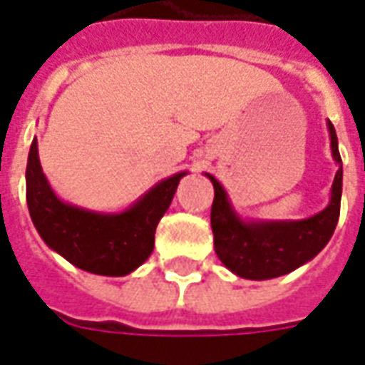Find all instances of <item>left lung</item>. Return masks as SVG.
<instances>
[{"instance_id":"obj_1","label":"left lung","mask_w":365,"mask_h":365,"mask_svg":"<svg viewBox=\"0 0 365 365\" xmlns=\"http://www.w3.org/2000/svg\"><path fill=\"white\" fill-rule=\"evenodd\" d=\"M331 148L339 172L331 187V203L317 215L304 220H269L244 222L228 203V195L210 174L215 201L210 209V226L215 234V251L226 269L250 280L277 279L312 261L333 236L342 195V160L333 123L329 121Z\"/></svg>"}]
</instances>
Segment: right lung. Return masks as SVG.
Segmentation results:
<instances>
[{"mask_svg":"<svg viewBox=\"0 0 365 365\" xmlns=\"http://www.w3.org/2000/svg\"><path fill=\"white\" fill-rule=\"evenodd\" d=\"M185 172L164 180L131 209L100 215L63 203L50 187L32 141L26 164V203L40 237L83 271L123 277L143 265L155 250L156 226L168 210Z\"/></svg>","mask_w":365,"mask_h":365,"instance_id":"obj_1","label":"right lung"}]
</instances>
